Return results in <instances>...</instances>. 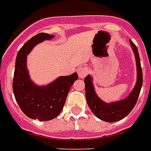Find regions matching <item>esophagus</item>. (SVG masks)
Segmentation results:
<instances>
[{
    "mask_svg": "<svg viewBox=\"0 0 151 151\" xmlns=\"http://www.w3.org/2000/svg\"><path fill=\"white\" fill-rule=\"evenodd\" d=\"M78 74L80 78H84L85 76L87 75L88 73H89V70L87 66H80L79 68L77 70Z\"/></svg>",
    "mask_w": 151,
    "mask_h": 151,
    "instance_id": "obj_1",
    "label": "esophagus"
}]
</instances>
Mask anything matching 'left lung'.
I'll return each mask as SVG.
<instances>
[{
    "instance_id": "8db88e82",
    "label": "left lung",
    "mask_w": 151,
    "mask_h": 151,
    "mask_svg": "<svg viewBox=\"0 0 151 151\" xmlns=\"http://www.w3.org/2000/svg\"><path fill=\"white\" fill-rule=\"evenodd\" d=\"M129 42L136 57L137 80L135 87L125 99L110 103H105L96 93L94 85L92 84L93 78L92 76H86L84 80L88 106L98 118L106 122H117L126 117L136 105L143 85V73L138 49L131 40H129Z\"/></svg>"
}]
</instances>
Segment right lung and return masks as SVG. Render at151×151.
I'll list each match as a JSON object with an SVG mask.
<instances>
[{
    "instance_id": "1",
    "label": "right lung",
    "mask_w": 151,
    "mask_h": 151,
    "mask_svg": "<svg viewBox=\"0 0 151 151\" xmlns=\"http://www.w3.org/2000/svg\"><path fill=\"white\" fill-rule=\"evenodd\" d=\"M54 37L45 33L37 34L23 45L15 59L12 84L15 100L27 117L40 122L54 119L61 113L71 86L78 78V73H73L59 77L47 85L39 86L29 78L27 55L37 45Z\"/></svg>"
}]
</instances>
